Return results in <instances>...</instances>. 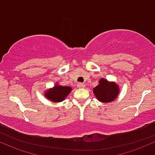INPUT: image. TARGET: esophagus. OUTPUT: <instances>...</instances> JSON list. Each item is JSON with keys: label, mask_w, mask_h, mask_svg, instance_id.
<instances>
[{"label": "esophagus", "mask_w": 155, "mask_h": 155, "mask_svg": "<svg viewBox=\"0 0 155 155\" xmlns=\"http://www.w3.org/2000/svg\"><path fill=\"white\" fill-rule=\"evenodd\" d=\"M77 87L79 88H83V87H85V85H84V84H83V83H78L77 84Z\"/></svg>", "instance_id": "esophagus-1"}]
</instances>
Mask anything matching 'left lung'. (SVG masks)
I'll list each match as a JSON object with an SVG mask.
<instances>
[{
	"label": "left lung",
	"instance_id": "left-lung-1",
	"mask_svg": "<svg viewBox=\"0 0 155 155\" xmlns=\"http://www.w3.org/2000/svg\"><path fill=\"white\" fill-rule=\"evenodd\" d=\"M118 90L116 84L108 82L106 79H101L99 81V84L93 89V93L98 101L107 103L116 98Z\"/></svg>",
	"mask_w": 155,
	"mask_h": 155
}]
</instances>
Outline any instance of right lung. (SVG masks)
I'll use <instances>...</instances> for the list:
<instances>
[{"label": "right lung", "mask_w": 155, "mask_h": 155, "mask_svg": "<svg viewBox=\"0 0 155 155\" xmlns=\"http://www.w3.org/2000/svg\"><path fill=\"white\" fill-rule=\"evenodd\" d=\"M71 88L67 86L55 85L54 88L47 91L45 96L54 102H59L63 101L66 96L71 93Z\"/></svg>", "instance_id": "obj_1"}]
</instances>
